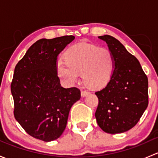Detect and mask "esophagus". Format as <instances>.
<instances>
[{
    "label": "esophagus",
    "mask_w": 158,
    "mask_h": 158,
    "mask_svg": "<svg viewBox=\"0 0 158 158\" xmlns=\"http://www.w3.org/2000/svg\"><path fill=\"white\" fill-rule=\"evenodd\" d=\"M89 93H90V92H88V91H82V92H81V95H82V97H85L87 95H89Z\"/></svg>",
    "instance_id": "34e87169"
}]
</instances>
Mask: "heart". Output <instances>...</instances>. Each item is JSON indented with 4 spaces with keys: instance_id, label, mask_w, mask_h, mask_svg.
<instances>
[{
    "instance_id": "heart-1",
    "label": "heart",
    "mask_w": 158,
    "mask_h": 158,
    "mask_svg": "<svg viewBox=\"0 0 158 158\" xmlns=\"http://www.w3.org/2000/svg\"><path fill=\"white\" fill-rule=\"evenodd\" d=\"M65 62L57 63V74L67 85H73L82 73V81L91 89H101L111 79L114 57L109 49L88 43L72 46L65 53Z\"/></svg>"
}]
</instances>
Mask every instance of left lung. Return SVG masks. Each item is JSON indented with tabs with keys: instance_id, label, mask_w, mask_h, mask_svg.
Segmentation results:
<instances>
[{
	"instance_id": "obj_1",
	"label": "left lung",
	"mask_w": 158,
	"mask_h": 158,
	"mask_svg": "<svg viewBox=\"0 0 158 158\" xmlns=\"http://www.w3.org/2000/svg\"><path fill=\"white\" fill-rule=\"evenodd\" d=\"M114 57L109 83L95 92L98 105L97 123L105 132L123 133L138 122L148 106V80L138 59L109 35L98 36Z\"/></svg>"
}]
</instances>
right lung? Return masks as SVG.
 Segmentation results:
<instances>
[{
  "label": "right lung",
  "mask_w": 158,
  "mask_h": 158,
  "mask_svg": "<svg viewBox=\"0 0 158 158\" xmlns=\"http://www.w3.org/2000/svg\"><path fill=\"white\" fill-rule=\"evenodd\" d=\"M74 36L40 39L14 69L10 85L14 117L30 136L54 141L62 135L70 109L80 99L77 88L65 89L57 76V59Z\"/></svg>",
  "instance_id": "obj_1"
}]
</instances>
